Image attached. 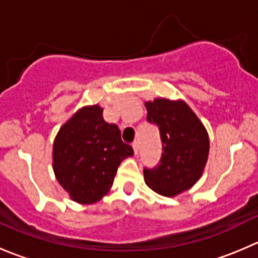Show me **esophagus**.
<instances>
[{
    "label": "esophagus",
    "mask_w": 258,
    "mask_h": 258,
    "mask_svg": "<svg viewBox=\"0 0 258 258\" xmlns=\"http://www.w3.org/2000/svg\"><path fill=\"white\" fill-rule=\"evenodd\" d=\"M132 146H133V149H134V153H138V151H139V142L138 141H134L133 142V144H132Z\"/></svg>",
    "instance_id": "esophagus-1"
}]
</instances>
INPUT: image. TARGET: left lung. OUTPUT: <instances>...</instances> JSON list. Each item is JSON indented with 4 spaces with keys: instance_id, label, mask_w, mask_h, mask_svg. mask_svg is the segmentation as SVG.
Instances as JSON below:
<instances>
[{
    "instance_id": "1",
    "label": "left lung",
    "mask_w": 258,
    "mask_h": 258,
    "mask_svg": "<svg viewBox=\"0 0 258 258\" xmlns=\"http://www.w3.org/2000/svg\"><path fill=\"white\" fill-rule=\"evenodd\" d=\"M147 120L157 124L162 141L159 164L144 168V181L157 194L178 195L203 175L209 156V136L195 112L182 100L147 101Z\"/></svg>"
}]
</instances>
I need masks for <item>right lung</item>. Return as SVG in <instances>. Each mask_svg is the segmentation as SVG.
<instances>
[{"instance_id": "1", "label": "right lung", "mask_w": 258, "mask_h": 258, "mask_svg": "<svg viewBox=\"0 0 258 258\" xmlns=\"http://www.w3.org/2000/svg\"><path fill=\"white\" fill-rule=\"evenodd\" d=\"M133 154L119 127L104 120L101 106H85L54 139V175L73 201L95 204L111 188L122 159Z\"/></svg>"}]
</instances>
